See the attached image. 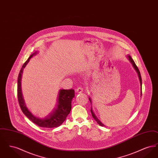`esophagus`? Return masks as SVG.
<instances>
[{
    "label": "esophagus",
    "mask_w": 158,
    "mask_h": 158,
    "mask_svg": "<svg viewBox=\"0 0 158 158\" xmlns=\"http://www.w3.org/2000/svg\"><path fill=\"white\" fill-rule=\"evenodd\" d=\"M83 88L82 87H79V88H77V89L76 90V92L77 93H82L83 92Z\"/></svg>",
    "instance_id": "1"
}]
</instances>
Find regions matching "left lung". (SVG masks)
Instances as JSON below:
<instances>
[{
  "label": "left lung",
  "mask_w": 158,
  "mask_h": 158,
  "mask_svg": "<svg viewBox=\"0 0 158 158\" xmlns=\"http://www.w3.org/2000/svg\"><path fill=\"white\" fill-rule=\"evenodd\" d=\"M128 59L129 60L131 61V63H132V64H133V67L135 69V70L137 71V73H138V76H139V79H140V85H141V95H142V77H141V75H140V71H139V69L137 68V66H136V64H135V61H134V60L132 59V58L131 57V56H128ZM89 101H90V104H91V99L90 98H89ZM90 112L92 113V117H93V118L96 120V121L97 122V123H98V124H99L101 126H105L100 121L98 120V118H97V117H96V115L94 114V113L93 112V111H92V108H91V109H90Z\"/></svg>",
  "instance_id": "1"
}]
</instances>
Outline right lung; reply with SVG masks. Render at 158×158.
<instances>
[{
	"label": "right lung",
	"instance_id": "obj_1",
	"mask_svg": "<svg viewBox=\"0 0 158 158\" xmlns=\"http://www.w3.org/2000/svg\"><path fill=\"white\" fill-rule=\"evenodd\" d=\"M37 52L31 54L30 57L24 63L21 68L18 77V89L17 95L18 99L23 114L31 121L37 124L39 127L45 128L57 127L66 120L68 114L70 112L72 108V100L75 97V90L73 89H61L59 92L58 100L56 106L53 111L44 117H39L34 115L27 108L23 97L21 90V77L23 69L26 66L31 58Z\"/></svg>",
	"mask_w": 158,
	"mask_h": 158
}]
</instances>
